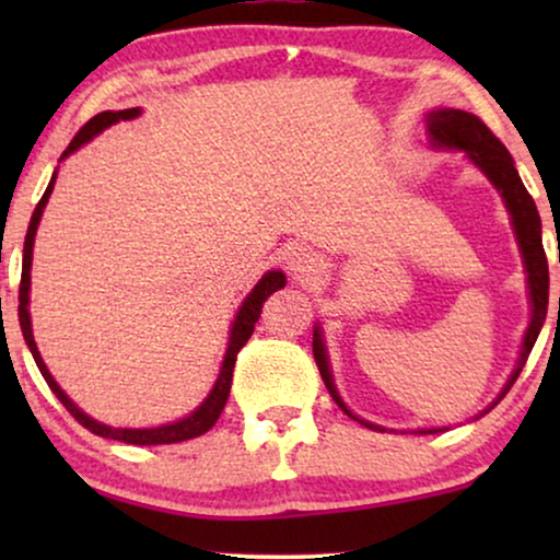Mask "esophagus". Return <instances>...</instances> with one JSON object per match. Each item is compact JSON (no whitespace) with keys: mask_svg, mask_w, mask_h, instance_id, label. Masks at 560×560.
I'll return each instance as SVG.
<instances>
[{"mask_svg":"<svg viewBox=\"0 0 560 560\" xmlns=\"http://www.w3.org/2000/svg\"><path fill=\"white\" fill-rule=\"evenodd\" d=\"M285 267L295 278H311L318 272V257L305 247H290L285 252Z\"/></svg>","mask_w":560,"mask_h":560,"instance_id":"obj_1","label":"esophagus"}]
</instances>
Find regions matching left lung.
Listing matches in <instances>:
<instances>
[{
	"instance_id": "obj_1",
	"label": "left lung",
	"mask_w": 560,
	"mask_h": 560,
	"mask_svg": "<svg viewBox=\"0 0 560 560\" xmlns=\"http://www.w3.org/2000/svg\"><path fill=\"white\" fill-rule=\"evenodd\" d=\"M425 125H428V137H431L433 148L464 150L466 155H469L471 163L477 165L489 180H492V186L497 190H500L502 201L510 211L512 229H515L520 255H523V265L527 272V290H530L533 316H530V324H527L517 366L512 370L508 385L502 387L500 397H497V400L487 408V410H492L494 405L510 393V387L515 385L520 372H523V366L527 362V357H530L535 339H538L542 320H546V313H548V259H546V249H542L540 213H538V209H535L533 196L527 194L523 180H520V175L515 171V160H512L508 148H504V144L497 140L492 132H489V127L477 117V114H469L462 109H435L425 117ZM313 357H316L320 377H324L328 393H331L336 405H339V408L347 412L349 418L359 420V423L372 428V431H385V428L374 425V423H370V420L357 418L354 412L343 405L339 393H336L331 366H328L326 343H324V336H320V326L313 328ZM485 412H481V416H485ZM435 431H441V428H431V431H420V433H435Z\"/></svg>"
}]
</instances>
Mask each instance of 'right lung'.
<instances>
[{
    "mask_svg": "<svg viewBox=\"0 0 560 560\" xmlns=\"http://www.w3.org/2000/svg\"><path fill=\"white\" fill-rule=\"evenodd\" d=\"M140 117V106H135V109H121V112H102L96 114L94 119H89L86 125H83L75 137L68 144L63 155L60 160H66L68 155H73L75 150L83 148V144L94 140L98 132H104L106 127L117 125L119 119H135ZM52 186H56V173H52V178L48 183V188H45V194L40 198V203L35 206L33 211V219H30V226H27V236H25V249H22V280H20V326H22V336H25L30 351H33V359L37 364V370L48 382V387L56 393V397L60 402L66 405V410L71 412V416L79 420L83 428H89L91 433L102 435V439H114V441H125V443H135V446H158V443H180V441H188V439H196V435H203L209 428L217 423L221 410H224V405L229 400V389H232V374H234V364H236V354H240V349L244 343L249 341L252 331H255V324L259 320V313H262V303L270 298L275 290L285 288V275L280 270H270L262 275V280L257 282L255 290L244 298L240 313H236L234 324H232V334H229V347H226V354H224V362H221V372H219V380L213 382L211 393L206 400L198 405V408L190 412V416L175 420V423H167V425H160V428H112V425H104L98 423V420L89 418L86 412L79 410V405H73L71 397H68L63 389L56 380H52V374L48 372V366H45L40 351H37V343L33 339V324H30V267H33V244H35V234H37V224H40V217H43V209L45 203H48V198L52 194Z\"/></svg>",
    "mask_w": 560,
    "mask_h": 560,
    "instance_id": "obj_1",
    "label": "right lung"
}]
</instances>
